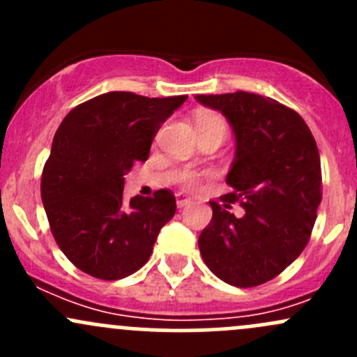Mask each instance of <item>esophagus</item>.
<instances>
[{"label":"esophagus","instance_id":"34e87169","mask_svg":"<svg viewBox=\"0 0 357 357\" xmlns=\"http://www.w3.org/2000/svg\"><path fill=\"white\" fill-rule=\"evenodd\" d=\"M176 204H178L179 208H183V207H186V205L192 204V199H188L186 195H181V193H179V195L176 197Z\"/></svg>","mask_w":357,"mask_h":357}]
</instances>
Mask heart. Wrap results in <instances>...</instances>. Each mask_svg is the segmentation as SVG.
<instances>
[{
  "mask_svg": "<svg viewBox=\"0 0 357 357\" xmlns=\"http://www.w3.org/2000/svg\"><path fill=\"white\" fill-rule=\"evenodd\" d=\"M197 128H219L221 131H228V124L222 117L214 114H202L199 119H197ZM179 185L186 190H197L200 185V176L193 171H185L179 174L178 178Z\"/></svg>",
  "mask_w": 357,
  "mask_h": 357,
  "instance_id": "1",
  "label": "heart"
}]
</instances>
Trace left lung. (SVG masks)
Wrapping results in <instances>:
<instances>
[{
  "label": "left lung",
  "instance_id": "8db88e82",
  "mask_svg": "<svg viewBox=\"0 0 357 357\" xmlns=\"http://www.w3.org/2000/svg\"><path fill=\"white\" fill-rule=\"evenodd\" d=\"M222 112L236 138V157L222 204L199 236L207 268L228 285L269 282L301 255L321 202V162L314 136L295 110L255 93L197 95ZM246 214L236 218L231 204Z\"/></svg>",
  "mask_w": 357,
  "mask_h": 357
}]
</instances>
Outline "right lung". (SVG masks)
Instances as JSON below:
<instances>
[{
  "label": "right lung",
  "mask_w": 357,
  "mask_h": 357,
  "mask_svg": "<svg viewBox=\"0 0 357 357\" xmlns=\"http://www.w3.org/2000/svg\"><path fill=\"white\" fill-rule=\"evenodd\" d=\"M186 98L103 93L72 109L56 129L41 199L56 245L86 275L126 278L152 255L176 199L162 188L126 204L124 174L149 158L160 126Z\"/></svg>",
  "instance_id": "obj_1"
}]
</instances>
